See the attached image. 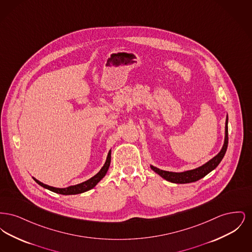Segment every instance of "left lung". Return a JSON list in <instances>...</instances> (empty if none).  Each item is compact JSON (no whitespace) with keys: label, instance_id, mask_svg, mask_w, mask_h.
<instances>
[{"label":"left lung","instance_id":"1","mask_svg":"<svg viewBox=\"0 0 252 252\" xmlns=\"http://www.w3.org/2000/svg\"><path fill=\"white\" fill-rule=\"evenodd\" d=\"M228 117L227 114V118H226V126H225V139H224V144L220 150V152L214 157L213 158H211L209 161H207L206 163H204L203 165L199 166V167L191 169V170H187V171H183V172H171V171H165V170H161L159 168H157L154 165L150 164V168L156 172L158 176H160L162 179L173 182V183H180V184H184V183H190V182H194L196 180H200L204 178L206 175H208L210 172H212L213 170H215L218 164L221 162L222 158L225 156L227 148H228Z\"/></svg>","mask_w":252,"mask_h":252}]
</instances>
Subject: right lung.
<instances>
[{
    "label": "right lung",
    "mask_w": 252,
    "mask_h": 252,
    "mask_svg": "<svg viewBox=\"0 0 252 252\" xmlns=\"http://www.w3.org/2000/svg\"><path fill=\"white\" fill-rule=\"evenodd\" d=\"M110 159H111V149L108 151L107 159H106L103 167L100 169V171L96 175H94L93 178H91L90 180H86L84 182H81V183L76 184V185H72V186H69V187H66V188H56V187H53V186H49L47 184L42 183L41 181L36 180L35 178H33V177L32 178L38 185H40L41 187H43L47 190H50L52 192L60 193V194H65V195L82 193V192H87V191L94 188L97 185V183L106 176L109 165H110Z\"/></svg>",
    "instance_id": "add662e5"
}]
</instances>
